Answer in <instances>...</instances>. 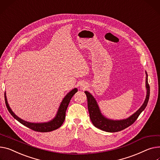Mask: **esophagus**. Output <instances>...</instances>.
I'll use <instances>...</instances> for the list:
<instances>
[{
	"instance_id": "1",
	"label": "esophagus",
	"mask_w": 160,
	"mask_h": 160,
	"mask_svg": "<svg viewBox=\"0 0 160 160\" xmlns=\"http://www.w3.org/2000/svg\"><path fill=\"white\" fill-rule=\"evenodd\" d=\"M80 87L82 89H85L87 88V84L85 82H81L80 84Z\"/></svg>"
}]
</instances>
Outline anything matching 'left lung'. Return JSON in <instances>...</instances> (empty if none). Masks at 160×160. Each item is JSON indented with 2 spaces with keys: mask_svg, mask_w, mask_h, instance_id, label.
<instances>
[{
  "mask_svg": "<svg viewBox=\"0 0 160 160\" xmlns=\"http://www.w3.org/2000/svg\"><path fill=\"white\" fill-rule=\"evenodd\" d=\"M145 74V87L147 90V94L145 101L139 109L125 119L111 120L106 118L101 112L98 103L93 96L88 91L84 92L86 93L88 98V106L90 119L94 126H95L98 129H100L106 132H115L125 129L127 127L131 125L136 120L138 117L139 116L142 112L145 109L148 102V99H149L150 87L148 83V75L146 71Z\"/></svg>",
  "mask_w": 160,
  "mask_h": 160,
  "instance_id": "left-lung-1",
  "label": "left lung"
}]
</instances>
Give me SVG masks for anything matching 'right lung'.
Wrapping results in <instances>:
<instances>
[{
	"label": "right lung",
	"mask_w": 160,
	"mask_h": 160,
	"mask_svg": "<svg viewBox=\"0 0 160 160\" xmlns=\"http://www.w3.org/2000/svg\"><path fill=\"white\" fill-rule=\"evenodd\" d=\"M78 91L77 88H74L71 91H69L66 96L64 98H63L62 101L61 102L59 108L58 109V111L57 112V114L55 116L52 120L46 122H42V123H33V122H29L27 121H25L22 119L19 118L17 116L10 108L9 105L8 104L6 94L5 92L4 97H5V102L7 109L8 111L10 112V114L13 116V118L16 119L18 122H19L20 123L25 125L26 127H28V128L35 131L38 132H50L52 131L56 130L58 129L59 127L62 125V123L64 122L65 118H66V112L67 110V108L68 107V105L70 102V100L71 98L73 97V95L75 94Z\"/></svg>",
	"instance_id": "add662e5"
}]
</instances>
